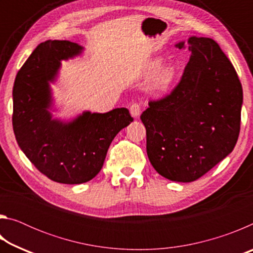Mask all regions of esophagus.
Instances as JSON below:
<instances>
[{
    "mask_svg": "<svg viewBox=\"0 0 253 253\" xmlns=\"http://www.w3.org/2000/svg\"><path fill=\"white\" fill-rule=\"evenodd\" d=\"M129 111H130L131 116L138 117L140 115V111H142V106H140L139 102H132L129 107Z\"/></svg>",
    "mask_w": 253,
    "mask_h": 253,
    "instance_id": "obj_1",
    "label": "esophagus"
}]
</instances>
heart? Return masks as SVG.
I'll return each mask as SVG.
<instances>
[{
  "mask_svg": "<svg viewBox=\"0 0 253 253\" xmlns=\"http://www.w3.org/2000/svg\"><path fill=\"white\" fill-rule=\"evenodd\" d=\"M158 62L155 61L152 63V68H156ZM175 78V68L173 65L163 66L160 70L156 72L153 80V87L156 91H164L169 87L172 81Z\"/></svg>",
  "mask_w": 253,
  "mask_h": 253,
  "instance_id": "obj_1",
  "label": "heart"
}]
</instances>
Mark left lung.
<instances>
[{"mask_svg": "<svg viewBox=\"0 0 253 253\" xmlns=\"http://www.w3.org/2000/svg\"><path fill=\"white\" fill-rule=\"evenodd\" d=\"M184 48V42L176 44ZM192 55L169 95L149 100L140 119L153 168L176 182H193L233 151L242 85L232 63L210 38L188 39Z\"/></svg>", "mask_w": 253, "mask_h": 253, "instance_id": "left-lung-1", "label": "left lung"}]
</instances>
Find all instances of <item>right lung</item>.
Masks as SVG:
<instances>
[{
    "mask_svg": "<svg viewBox=\"0 0 253 253\" xmlns=\"http://www.w3.org/2000/svg\"><path fill=\"white\" fill-rule=\"evenodd\" d=\"M81 50L66 40L42 42L21 67L13 85L12 125L16 142L39 172L63 184H81L95 177L115 136L132 122L126 108L106 114L85 111L68 124L51 119L49 81L57 75L60 60Z\"/></svg>",
    "mask_w": 253,
    "mask_h": 253,
    "instance_id": "obj_1",
    "label": "right lung"
}]
</instances>
